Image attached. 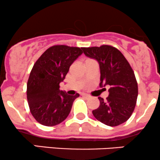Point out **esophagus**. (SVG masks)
<instances>
[{"label": "esophagus", "mask_w": 160, "mask_h": 160, "mask_svg": "<svg viewBox=\"0 0 160 160\" xmlns=\"http://www.w3.org/2000/svg\"><path fill=\"white\" fill-rule=\"evenodd\" d=\"M82 96H83V97H85V98H88L89 97H90L88 94H85V93H84V94H82Z\"/></svg>", "instance_id": "esophagus-1"}]
</instances>
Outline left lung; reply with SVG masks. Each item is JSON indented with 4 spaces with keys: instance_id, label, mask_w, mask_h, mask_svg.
Returning <instances> with one entry per match:
<instances>
[{
    "instance_id": "1",
    "label": "left lung",
    "mask_w": 160,
    "mask_h": 160,
    "mask_svg": "<svg viewBox=\"0 0 160 160\" xmlns=\"http://www.w3.org/2000/svg\"><path fill=\"white\" fill-rule=\"evenodd\" d=\"M87 57L96 60L100 66V87L109 86V96L99 97L100 106L92 111L100 122L117 126L126 122L133 112L138 88L134 71L117 48L110 45L82 48Z\"/></svg>"
}]
</instances>
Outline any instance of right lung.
<instances>
[{
  "label": "right lung",
  "mask_w": 160,
  "mask_h": 160,
  "mask_svg": "<svg viewBox=\"0 0 160 160\" xmlns=\"http://www.w3.org/2000/svg\"><path fill=\"white\" fill-rule=\"evenodd\" d=\"M83 53L82 48L54 45L48 48L34 64L28 83L27 100L35 120L45 126L63 122L75 98L60 90L72 62Z\"/></svg>",
  "instance_id": "obj_1"
}]
</instances>
